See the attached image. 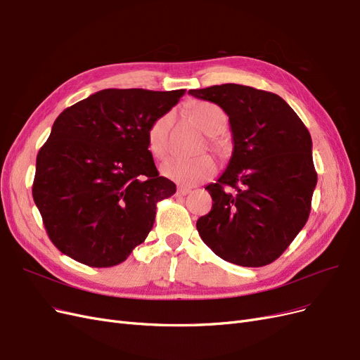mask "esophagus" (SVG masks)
Wrapping results in <instances>:
<instances>
[{
    "instance_id": "obj_1",
    "label": "esophagus",
    "mask_w": 360,
    "mask_h": 360,
    "mask_svg": "<svg viewBox=\"0 0 360 360\" xmlns=\"http://www.w3.org/2000/svg\"><path fill=\"white\" fill-rule=\"evenodd\" d=\"M193 191V188L191 187H185V185H181V187L178 188V194L179 195H187V194H190Z\"/></svg>"
}]
</instances>
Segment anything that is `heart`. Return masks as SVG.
<instances>
[{
	"label": "heart",
	"instance_id": "b5f03b06",
	"mask_svg": "<svg viewBox=\"0 0 360 360\" xmlns=\"http://www.w3.org/2000/svg\"><path fill=\"white\" fill-rule=\"evenodd\" d=\"M190 112L195 123L209 135L219 133L227 124V117L215 103L197 102L191 106ZM170 126L172 114H163L154 120L148 127V131H146V145H148L150 153L157 158H163L169 151ZM215 172V160L207 154L195 157L172 155L162 165V173L166 178L187 185L203 182L214 176Z\"/></svg>",
	"mask_w": 360,
	"mask_h": 360
}]
</instances>
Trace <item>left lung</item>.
<instances>
[{
	"label": "left lung",
	"instance_id": "1",
	"mask_svg": "<svg viewBox=\"0 0 360 360\" xmlns=\"http://www.w3.org/2000/svg\"><path fill=\"white\" fill-rule=\"evenodd\" d=\"M225 111L233 154L215 184L212 209L197 231L215 254L242 267H262L281 257L310 215L317 184L311 136L276 93L240 84L190 90Z\"/></svg>",
	"mask_w": 360,
	"mask_h": 360
}]
</instances>
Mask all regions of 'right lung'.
<instances>
[{
  "label": "right lung",
  "instance_id": "1",
  "mask_svg": "<svg viewBox=\"0 0 360 360\" xmlns=\"http://www.w3.org/2000/svg\"><path fill=\"white\" fill-rule=\"evenodd\" d=\"M184 93L105 89L59 114L37 155L32 197L62 254L112 267L143 243L157 202L176 191L158 175L146 131Z\"/></svg>",
  "mask_w": 360,
  "mask_h": 360
}]
</instances>
